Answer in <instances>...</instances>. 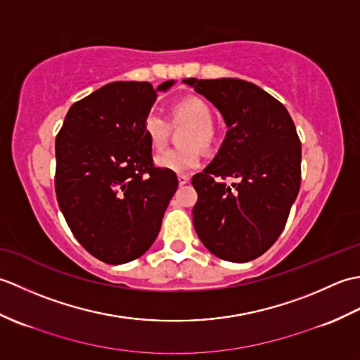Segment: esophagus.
<instances>
[{
    "mask_svg": "<svg viewBox=\"0 0 360 360\" xmlns=\"http://www.w3.org/2000/svg\"><path fill=\"white\" fill-rule=\"evenodd\" d=\"M190 181V178L187 174H179L178 176V182H179V186H184V184H187V182Z\"/></svg>",
    "mask_w": 360,
    "mask_h": 360,
    "instance_id": "1",
    "label": "esophagus"
}]
</instances>
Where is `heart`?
Segmentation results:
<instances>
[{
  "label": "heart",
  "instance_id": "heart-1",
  "mask_svg": "<svg viewBox=\"0 0 360 360\" xmlns=\"http://www.w3.org/2000/svg\"><path fill=\"white\" fill-rule=\"evenodd\" d=\"M172 117L174 122L192 124V128L188 129L184 137V142L190 145L167 150L156 158V165L174 173L192 172L201 162V151L198 145L207 148L213 141V112L202 98L186 97L173 105ZM143 131L153 150L159 151L165 147L170 124H168L164 114L151 111L143 120Z\"/></svg>",
  "mask_w": 360,
  "mask_h": 360
}]
</instances>
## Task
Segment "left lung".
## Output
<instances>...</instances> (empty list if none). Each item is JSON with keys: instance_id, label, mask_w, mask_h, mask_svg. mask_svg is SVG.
Segmentation results:
<instances>
[{"instance_id": "left-lung-1", "label": "left lung", "mask_w": 360, "mask_h": 360, "mask_svg": "<svg viewBox=\"0 0 360 360\" xmlns=\"http://www.w3.org/2000/svg\"><path fill=\"white\" fill-rule=\"evenodd\" d=\"M217 106L227 131L212 162L195 174V231L213 255L255 259L277 241L300 190L302 143L288 110L240 79H184ZM232 177V186L219 181Z\"/></svg>"}]
</instances>
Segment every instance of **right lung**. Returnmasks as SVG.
<instances>
[{
  "instance_id": "add662e5",
  "label": "right lung",
  "mask_w": 360,
  "mask_h": 360,
  "mask_svg": "<svg viewBox=\"0 0 360 360\" xmlns=\"http://www.w3.org/2000/svg\"><path fill=\"white\" fill-rule=\"evenodd\" d=\"M112 82L75 102L56 139V193L75 238L108 264L139 258L155 243L178 188L174 172L153 167L143 120L159 91Z\"/></svg>"
}]
</instances>
